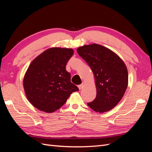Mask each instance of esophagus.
<instances>
[{"mask_svg":"<svg viewBox=\"0 0 152 152\" xmlns=\"http://www.w3.org/2000/svg\"><path fill=\"white\" fill-rule=\"evenodd\" d=\"M83 86H84V84L82 83V84H81L78 86V87H79V89L80 90V89L82 88V87H83Z\"/></svg>","mask_w":152,"mask_h":152,"instance_id":"obj_1","label":"esophagus"}]
</instances>
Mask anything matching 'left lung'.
I'll return each mask as SVG.
<instances>
[{"instance_id": "obj_1", "label": "left lung", "mask_w": 152, "mask_h": 152, "mask_svg": "<svg viewBox=\"0 0 152 152\" xmlns=\"http://www.w3.org/2000/svg\"><path fill=\"white\" fill-rule=\"evenodd\" d=\"M88 64L96 82V97L87 105L94 111H109L120 102L128 85L125 63L111 50L99 44L86 45L77 49Z\"/></svg>"}]
</instances>
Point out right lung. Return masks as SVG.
Segmentation results:
<instances>
[{"label": "right lung", "instance_id": "1", "mask_svg": "<svg viewBox=\"0 0 152 152\" xmlns=\"http://www.w3.org/2000/svg\"><path fill=\"white\" fill-rule=\"evenodd\" d=\"M72 49L53 48L45 50L30 63L23 87L31 104L41 111L52 113L60 108L79 88L70 81L66 65Z\"/></svg>", "mask_w": 152, "mask_h": 152}]
</instances>
